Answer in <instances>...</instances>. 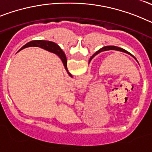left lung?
I'll use <instances>...</instances> for the list:
<instances>
[{"label":"left lung","instance_id":"obj_1","mask_svg":"<svg viewBox=\"0 0 152 152\" xmlns=\"http://www.w3.org/2000/svg\"><path fill=\"white\" fill-rule=\"evenodd\" d=\"M107 50H116V51H119V52H125V53H127V54H129V55H130V56H132V57H133L134 58H135V59L136 60V58H135V56H132V55L131 53H130V52H129L128 51L125 50V49H122V48H119V47L113 46V45H110V46H104V47H103V48H102V49H100V50H98L97 52H95L94 54L93 55L92 57H91V58H93V57H94V56H96V55H97L98 53H99V52H103V51H107ZM136 61H137V60H136Z\"/></svg>","mask_w":152,"mask_h":152}]
</instances>
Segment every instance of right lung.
Segmentation results:
<instances>
[{
    "label": "right lung",
    "instance_id": "1",
    "mask_svg": "<svg viewBox=\"0 0 152 152\" xmlns=\"http://www.w3.org/2000/svg\"><path fill=\"white\" fill-rule=\"evenodd\" d=\"M32 46H36V47H40L42 49H44L45 50L49 51V52H52V53H55V54L57 55L58 57L60 58V59L62 61L63 64H64V68L67 71L68 75H71V74L68 72V68H67V58L65 54L64 53L61 49L60 48L58 45L56 43L53 42L51 41H46V40H33V41L29 42L28 43H26V45H23V46L21 48V49H25V48H27V47H32Z\"/></svg>",
    "mask_w": 152,
    "mask_h": 152
}]
</instances>
